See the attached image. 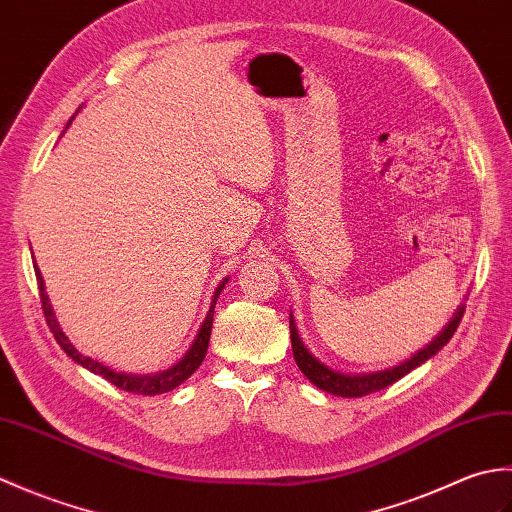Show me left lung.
I'll return each mask as SVG.
<instances>
[{
	"mask_svg": "<svg viewBox=\"0 0 512 512\" xmlns=\"http://www.w3.org/2000/svg\"><path fill=\"white\" fill-rule=\"evenodd\" d=\"M464 303H460L458 310L451 317V321L444 325L442 332L433 339L429 345H424L422 350H418L407 361H402L394 367L389 369H380V372H369V374H347V372H339V369H334L330 365H325L323 361H319L317 356H314L306 343L301 341L299 330H297V323L295 317H292L290 312V339H292V354H295V361L297 367L303 372L310 383L314 387H319L323 391H328L332 396H341V398H361L372 394V391L378 389H385L391 383H396L402 376H407L411 369L420 367L424 361H429L431 356H436L444 345L451 341V336L458 330V325L464 317Z\"/></svg>",
	"mask_w": 512,
	"mask_h": 512,
	"instance_id": "8db88e82",
	"label": "left lung"
}]
</instances>
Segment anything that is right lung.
I'll use <instances>...</instances> for the list:
<instances>
[{
	"instance_id": "1",
	"label": "right lung",
	"mask_w": 512,
	"mask_h": 512,
	"mask_svg": "<svg viewBox=\"0 0 512 512\" xmlns=\"http://www.w3.org/2000/svg\"><path fill=\"white\" fill-rule=\"evenodd\" d=\"M74 121V116L65 125V129L70 127V123ZM35 275H37V284H39V295H41V306H43V314H46V323L50 325V330L54 334V339L63 347V352L68 354L74 363H79L81 367L90 369L92 374H99L105 380H110L112 385H116L118 389L123 391H134V394H143V396H156V394H165V391L176 389L178 385H182L184 380H187L195 369H198L204 361L206 356V347H209V339H211V328H213V312H215V301L220 297V292L224 290V286L228 284V277L224 281H220V286L215 288L213 292V299H211V308L206 312V317L200 325L198 334H195V339L191 343V347L187 350L178 363H173L169 369H162V372L156 374H129V372H118V369L107 367L105 363L94 361V358L81 354L76 350V345L65 336V332L61 330V325L54 317V310H52V303L48 299V292H46V284H43V277H41V270L37 268L35 262Z\"/></svg>"
}]
</instances>
